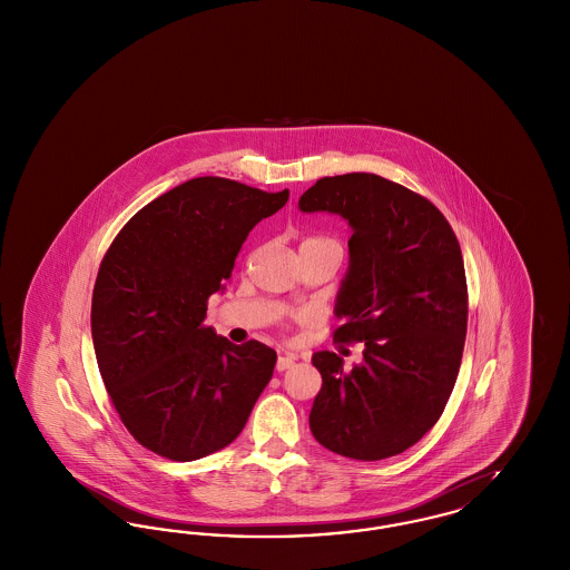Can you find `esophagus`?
<instances>
[{
	"label": "esophagus",
	"mask_w": 570,
	"mask_h": 570,
	"mask_svg": "<svg viewBox=\"0 0 570 570\" xmlns=\"http://www.w3.org/2000/svg\"><path fill=\"white\" fill-rule=\"evenodd\" d=\"M295 361H297L295 354H282V356H277L275 370H277V372H286V370H291V367L295 365Z\"/></svg>",
	"instance_id": "esophagus-1"
}]
</instances>
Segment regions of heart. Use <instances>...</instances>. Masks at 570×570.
<instances>
[{
  "instance_id": "obj_1",
  "label": "heart",
  "mask_w": 570,
  "mask_h": 570,
  "mask_svg": "<svg viewBox=\"0 0 570 570\" xmlns=\"http://www.w3.org/2000/svg\"><path fill=\"white\" fill-rule=\"evenodd\" d=\"M307 242H321V244H331V242H326V239H307Z\"/></svg>"
}]
</instances>
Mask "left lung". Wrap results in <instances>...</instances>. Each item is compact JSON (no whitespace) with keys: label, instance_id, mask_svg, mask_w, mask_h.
<instances>
[{"label":"left lung","instance_id":"obj_1","mask_svg":"<svg viewBox=\"0 0 570 570\" xmlns=\"http://www.w3.org/2000/svg\"><path fill=\"white\" fill-rule=\"evenodd\" d=\"M298 209L348 222L333 337L365 342L351 372L335 353L312 356L323 389L309 430L351 460L400 455L434 428L460 374L468 288L458 237L428 198L372 173L323 177Z\"/></svg>","mask_w":570,"mask_h":570}]
</instances>
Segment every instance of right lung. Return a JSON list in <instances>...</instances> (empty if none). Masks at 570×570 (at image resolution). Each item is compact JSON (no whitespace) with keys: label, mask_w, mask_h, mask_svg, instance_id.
<instances>
[{"label":"right lung","mask_w":570,"mask_h":570,"mask_svg":"<svg viewBox=\"0 0 570 570\" xmlns=\"http://www.w3.org/2000/svg\"><path fill=\"white\" fill-rule=\"evenodd\" d=\"M288 190L196 177L145 205L115 237L91 298L96 361L124 425L173 461L228 446L269 384L277 354L203 325L249 230Z\"/></svg>","instance_id":"right-lung-1"}]
</instances>
